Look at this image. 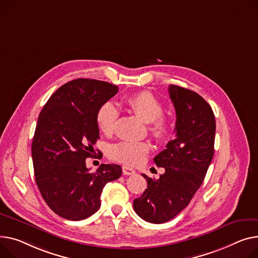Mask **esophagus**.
Returning <instances> with one entry per match:
<instances>
[{
  "label": "esophagus",
  "mask_w": 258,
  "mask_h": 258,
  "mask_svg": "<svg viewBox=\"0 0 258 258\" xmlns=\"http://www.w3.org/2000/svg\"><path fill=\"white\" fill-rule=\"evenodd\" d=\"M122 172H123L124 175H133V174L136 173V171L133 168L128 167V166H123L122 167Z\"/></svg>",
  "instance_id": "34e87169"
}]
</instances>
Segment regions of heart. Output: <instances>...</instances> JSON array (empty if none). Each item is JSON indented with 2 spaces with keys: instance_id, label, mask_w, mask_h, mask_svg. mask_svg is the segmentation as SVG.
<instances>
[{
  "instance_id": "b5f03b06",
  "label": "heart",
  "mask_w": 258,
  "mask_h": 258,
  "mask_svg": "<svg viewBox=\"0 0 258 258\" xmlns=\"http://www.w3.org/2000/svg\"><path fill=\"white\" fill-rule=\"evenodd\" d=\"M125 105L143 121L148 123V130L156 141L165 142L170 135L169 120L162 115L161 101L149 91H142L125 99ZM119 111L113 102H105L96 113V123L105 135L114 132ZM150 144L145 141H121L111 146L110 157L126 165H139L147 157Z\"/></svg>"
}]
</instances>
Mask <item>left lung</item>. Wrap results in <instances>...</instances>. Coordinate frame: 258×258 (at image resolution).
<instances>
[{
  "mask_svg": "<svg viewBox=\"0 0 258 258\" xmlns=\"http://www.w3.org/2000/svg\"><path fill=\"white\" fill-rule=\"evenodd\" d=\"M168 91L176 112L175 138L153 159L165 173L159 179L142 174L147 188L134 200L137 215L154 224L173 219L190 203L214 157L216 120L211 106L179 86L170 85Z\"/></svg>",
  "mask_w": 258,
  "mask_h": 258,
  "instance_id": "1",
  "label": "left lung"
}]
</instances>
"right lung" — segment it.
<instances>
[{
	"mask_svg": "<svg viewBox=\"0 0 258 258\" xmlns=\"http://www.w3.org/2000/svg\"><path fill=\"white\" fill-rule=\"evenodd\" d=\"M117 92L110 83L77 79L56 90L39 114L32 142L34 174L49 209L64 219L96 213L102 188L122 174L115 164H101L95 172L86 167L99 138L96 113Z\"/></svg>",
	"mask_w": 258,
	"mask_h": 258,
	"instance_id": "add662e5",
	"label": "right lung"
}]
</instances>
